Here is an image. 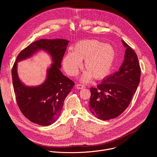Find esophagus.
I'll return each mask as SVG.
<instances>
[{
  "label": "esophagus",
  "mask_w": 157,
  "mask_h": 157,
  "mask_svg": "<svg viewBox=\"0 0 157 157\" xmlns=\"http://www.w3.org/2000/svg\"><path fill=\"white\" fill-rule=\"evenodd\" d=\"M76 88L78 89H82L83 88H84V86L83 84H76Z\"/></svg>",
  "instance_id": "34e87169"
}]
</instances>
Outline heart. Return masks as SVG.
<instances>
[{
  "label": "heart",
  "mask_w": 157,
  "mask_h": 157,
  "mask_svg": "<svg viewBox=\"0 0 157 157\" xmlns=\"http://www.w3.org/2000/svg\"><path fill=\"white\" fill-rule=\"evenodd\" d=\"M73 52H67L63 59V66L70 76H76L81 67L82 60L86 70L82 80L87 81L93 77L101 79L105 77L114 66L116 53L110 44L96 40L87 39L77 42Z\"/></svg>",
  "instance_id": "obj_1"
}]
</instances>
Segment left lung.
<instances>
[{"mask_svg": "<svg viewBox=\"0 0 157 157\" xmlns=\"http://www.w3.org/2000/svg\"><path fill=\"white\" fill-rule=\"evenodd\" d=\"M126 48L118 71L91 87L89 109L97 118L107 121L120 116L130 104L139 84L141 69L136 53L122 40Z\"/></svg>", "mask_w": 157, "mask_h": 157, "instance_id": "1", "label": "left lung"}]
</instances>
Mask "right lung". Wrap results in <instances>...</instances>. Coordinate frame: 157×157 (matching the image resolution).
Returning <instances> with one entry per match:
<instances>
[{"label": "right lung", "mask_w": 157, "mask_h": 157, "mask_svg": "<svg viewBox=\"0 0 157 157\" xmlns=\"http://www.w3.org/2000/svg\"><path fill=\"white\" fill-rule=\"evenodd\" d=\"M68 43L63 39H40L21 50L13 64L12 76L17 103L21 113L33 123L43 126L53 124L61 114L66 97L75 85L59 70ZM39 49L48 52L54 63L48 70L44 83L36 87L25 86L18 78L17 62L29 57Z\"/></svg>", "instance_id": "1"}]
</instances>
